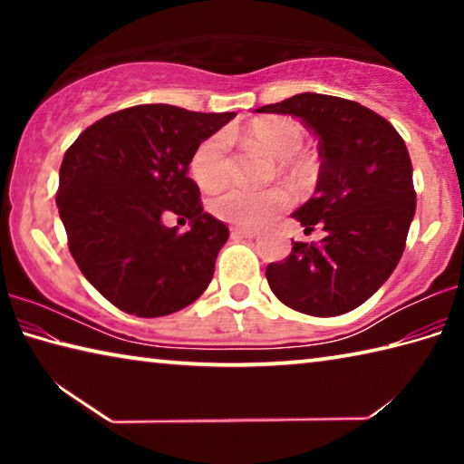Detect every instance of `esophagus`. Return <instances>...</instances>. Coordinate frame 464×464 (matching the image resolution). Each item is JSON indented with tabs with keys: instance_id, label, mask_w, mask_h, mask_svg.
<instances>
[{
	"instance_id": "esophagus-1",
	"label": "esophagus",
	"mask_w": 464,
	"mask_h": 464,
	"mask_svg": "<svg viewBox=\"0 0 464 464\" xmlns=\"http://www.w3.org/2000/svg\"><path fill=\"white\" fill-rule=\"evenodd\" d=\"M231 237L233 239H256L257 237V231H251V229H241V227H233L231 229Z\"/></svg>"
}]
</instances>
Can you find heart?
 <instances>
[{
    "mask_svg": "<svg viewBox=\"0 0 464 464\" xmlns=\"http://www.w3.org/2000/svg\"><path fill=\"white\" fill-rule=\"evenodd\" d=\"M249 132L266 151L282 161L296 157L304 143L301 124L288 119L257 121ZM227 151H229V139L225 132L210 135L194 149L190 176L202 190L213 192L227 182V169H229ZM288 202L290 194L286 188H268V190L229 188L210 200V213L231 225L260 227Z\"/></svg>",
    "mask_w": 464,
    "mask_h": 464,
    "instance_id": "obj_1",
    "label": "heart"
}]
</instances>
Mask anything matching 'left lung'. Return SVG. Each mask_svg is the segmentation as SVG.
Returning <instances> with one entry per match:
<instances>
[{
	"label": "left lung",
	"mask_w": 464,
	"mask_h": 464,
	"mask_svg": "<svg viewBox=\"0 0 464 464\" xmlns=\"http://www.w3.org/2000/svg\"><path fill=\"white\" fill-rule=\"evenodd\" d=\"M256 112L301 119L321 157L315 194L293 217L325 237L295 241L286 260L266 268L272 293L315 317L360 307L397 268L415 215L405 140L371 108L325 93H296Z\"/></svg>",
	"instance_id": "8db88e82"
}]
</instances>
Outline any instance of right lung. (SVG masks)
<instances>
[{
	"label": "right lung",
	"mask_w": 464,
	"mask_h": 464,
	"mask_svg": "<svg viewBox=\"0 0 464 464\" xmlns=\"http://www.w3.org/2000/svg\"><path fill=\"white\" fill-rule=\"evenodd\" d=\"M231 119L235 112L140 104L93 122L67 149L57 207L69 251L114 307L163 317L210 285L229 229L202 213L188 166L194 149ZM169 214L190 220L191 229L163 226Z\"/></svg>",
	"instance_id": "add662e5"
}]
</instances>
